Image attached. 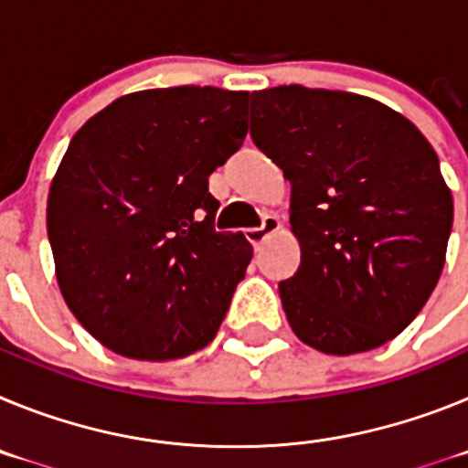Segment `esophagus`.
I'll return each mask as SVG.
<instances>
[{"label":"esophagus","instance_id":"34e87169","mask_svg":"<svg viewBox=\"0 0 468 468\" xmlns=\"http://www.w3.org/2000/svg\"><path fill=\"white\" fill-rule=\"evenodd\" d=\"M281 227V220L276 218V215H264L262 218V225L260 227H250V229H246V239L253 246H260V243L264 241V239L270 237V234H274V231H279Z\"/></svg>","mask_w":468,"mask_h":468}]
</instances>
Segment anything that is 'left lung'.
Instances as JSON below:
<instances>
[{
  "instance_id": "left-lung-1",
  "label": "left lung",
  "mask_w": 468,
  "mask_h": 468,
  "mask_svg": "<svg viewBox=\"0 0 468 468\" xmlns=\"http://www.w3.org/2000/svg\"><path fill=\"white\" fill-rule=\"evenodd\" d=\"M250 138L291 180L302 262L279 283L292 333L346 356L394 340L445 264L452 194L412 122L345 90H255Z\"/></svg>"
}]
</instances>
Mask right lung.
I'll return each instance as SVG.
<instances>
[{
    "label": "right lung",
    "instance_id": "obj_1",
    "mask_svg": "<svg viewBox=\"0 0 468 468\" xmlns=\"http://www.w3.org/2000/svg\"><path fill=\"white\" fill-rule=\"evenodd\" d=\"M248 90L150 89L74 133L47 206L68 307L122 356L171 361L213 342L253 248L215 231L208 176L243 144Z\"/></svg>",
    "mask_w": 468,
    "mask_h": 468
}]
</instances>
